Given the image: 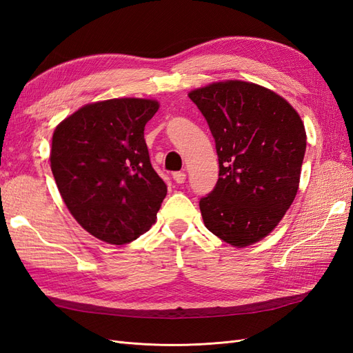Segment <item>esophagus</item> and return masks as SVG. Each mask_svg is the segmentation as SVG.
Segmentation results:
<instances>
[{
	"label": "esophagus",
	"mask_w": 353,
	"mask_h": 353,
	"mask_svg": "<svg viewBox=\"0 0 353 353\" xmlns=\"http://www.w3.org/2000/svg\"><path fill=\"white\" fill-rule=\"evenodd\" d=\"M172 178L176 184H184L185 183V174L184 172H174Z\"/></svg>",
	"instance_id": "esophagus-1"
}]
</instances>
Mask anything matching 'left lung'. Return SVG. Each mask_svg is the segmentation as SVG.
Here are the masks:
<instances>
[{
	"label": "left lung",
	"mask_w": 353,
	"mask_h": 353,
	"mask_svg": "<svg viewBox=\"0 0 353 353\" xmlns=\"http://www.w3.org/2000/svg\"><path fill=\"white\" fill-rule=\"evenodd\" d=\"M215 138L219 179L200 200L206 228L234 248L265 239L297 194L306 132L293 105L245 81L188 92Z\"/></svg>",
	"instance_id": "left-lung-1"
}]
</instances>
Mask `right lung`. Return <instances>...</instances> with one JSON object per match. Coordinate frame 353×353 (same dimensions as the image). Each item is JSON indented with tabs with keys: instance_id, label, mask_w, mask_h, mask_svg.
I'll list each match as a JSON object with an SVG mask.
<instances>
[{
	"instance_id": "add662e5",
	"label": "right lung",
	"mask_w": 353,
	"mask_h": 353,
	"mask_svg": "<svg viewBox=\"0 0 353 353\" xmlns=\"http://www.w3.org/2000/svg\"><path fill=\"white\" fill-rule=\"evenodd\" d=\"M157 110L150 99L90 103L52 134L50 162L61 199L101 241L131 243L156 222L168 188L150 163L144 126Z\"/></svg>"
}]
</instances>
